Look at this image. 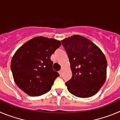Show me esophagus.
Returning a JSON list of instances; mask_svg holds the SVG:
<instances>
[{
	"instance_id": "1",
	"label": "esophagus",
	"mask_w": 120,
	"mask_h": 120,
	"mask_svg": "<svg viewBox=\"0 0 120 120\" xmlns=\"http://www.w3.org/2000/svg\"><path fill=\"white\" fill-rule=\"evenodd\" d=\"M59 75H60V76H61V75H62V69H61V70L59 71Z\"/></svg>"
}]
</instances>
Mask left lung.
<instances>
[{"instance_id": "obj_1", "label": "left lung", "mask_w": 120, "mask_h": 120, "mask_svg": "<svg viewBox=\"0 0 120 120\" xmlns=\"http://www.w3.org/2000/svg\"><path fill=\"white\" fill-rule=\"evenodd\" d=\"M72 72L65 83L68 91L80 98L93 96L106 79L107 61L102 51L88 38L74 35L61 41Z\"/></svg>"}]
</instances>
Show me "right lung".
<instances>
[{"label": "right lung", "instance_id": "1", "mask_svg": "<svg viewBox=\"0 0 120 120\" xmlns=\"http://www.w3.org/2000/svg\"><path fill=\"white\" fill-rule=\"evenodd\" d=\"M61 44L59 40L44 37H35L23 44L11 62L18 87L30 96H40L49 91L59 76L53 70L50 56Z\"/></svg>", "mask_w": 120, "mask_h": 120}]
</instances>
